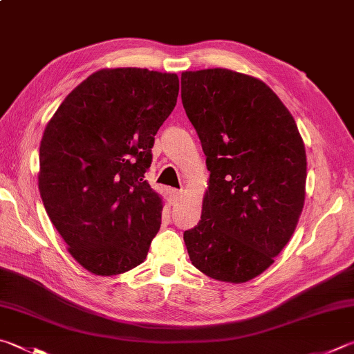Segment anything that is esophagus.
Returning <instances> with one entry per match:
<instances>
[{
  "label": "esophagus",
  "mask_w": 354,
  "mask_h": 354,
  "mask_svg": "<svg viewBox=\"0 0 354 354\" xmlns=\"http://www.w3.org/2000/svg\"><path fill=\"white\" fill-rule=\"evenodd\" d=\"M170 195H171V199H173V201H178V199L183 196V190L171 189V190H170Z\"/></svg>",
  "instance_id": "34e87169"
}]
</instances>
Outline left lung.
Returning <instances> with one entry per match:
<instances>
[{"label":"left lung","mask_w":354,"mask_h":354,"mask_svg":"<svg viewBox=\"0 0 354 354\" xmlns=\"http://www.w3.org/2000/svg\"><path fill=\"white\" fill-rule=\"evenodd\" d=\"M185 114L210 171L201 220L184 232L192 265L243 283L274 263L304 209L306 153L271 88L229 69L185 71Z\"/></svg>","instance_id":"obj_1"}]
</instances>
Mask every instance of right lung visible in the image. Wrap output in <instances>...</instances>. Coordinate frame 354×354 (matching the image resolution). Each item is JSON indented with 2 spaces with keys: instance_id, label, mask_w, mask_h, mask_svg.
Masks as SVG:
<instances>
[{
  "instance_id": "obj_1",
  "label": "right lung",
  "mask_w": 354,
  "mask_h": 354,
  "mask_svg": "<svg viewBox=\"0 0 354 354\" xmlns=\"http://www.w3.org/2000/svg\"><path fill=\"white\" fill-rule=\"evenodd\" d=\"M178 91L176 74L102 69L46 125L38 189L71 255L89 272L115 275L145 260L162 201L144 178Z\"/></svg>"
}]
</instances>
